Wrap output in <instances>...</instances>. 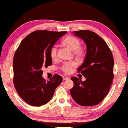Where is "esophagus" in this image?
Masks as SVG:
<instances>
[{"label": "esophagus", "mask_w": 128, "mask_h": 128, "mask_svg": "<svg viewBox=\"0 0 128 128\" xmlns=\"http://www.w3.org/2000/svg\"><path fill=\"white\" fill-rule=\"evenodd\" d=\"M68 79H69V78H68V77H65V78H63V80H68Z\"/></svg>", "instance_id": "34e87169"}]
</instances>
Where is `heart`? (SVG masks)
<instances>
[{
  "label": "heart",
  "mask_w": 128,
  "mask_h": 128,
  "mask_svg": "<svg viewBox=\"0 0 128 128\" xmlns=\"http://www.w3.org/2000/svg\"><path fill=\"white\" fill-rule=\"evenodd\" d=\"M62 45L65 48L73 50V54L75 57L78 59L83 58L85 54V50L83 46L80 45V40L76 36H68L64 37L61 42ZM50 56L53 60H56L58 58V49L55 46L52 47L50 50ZM77 65L75 61L65 63L61 66L60 69L64 73L71 72L73 68Z\"/></svg>",
  "instance_id": "obj_1"
}]
</instances>
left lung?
Wrapping results in <instances>:
<instances>
[{
    "instance_id": "obj_1",
    "label": "left lung",
    "mask_w": 128,
    "mask_h": 128,
    "mask_svg": "<svg viewBox=\"0 0 128 128\" xmlns=\"http://www.w3.org/2000/svg\"><path fill=\"white\" fill-rule=\"evenodd\" d=\"M86 44L87 54L78 72L86 80L72 77L74 86L70 90L73 100L82 106L98 104L107 95L114 78V58L109 46L98 35L89 30L74 31Z\"/></svg>"
}]
</instances>
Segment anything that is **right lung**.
Listing matches in <instances>:
<instances>
[{
	"label": "right lung",
	"instance_id": "obj_1",
	"mask_svg": "<svg viewBox=\"0 0 128 128\" xmlns=\"http://www.w3.org/2000/svg\"><path fill=\"white\" fill-rule=\"evenodd\" d=\"M66 31L38 30L21 42L13 58V83L20 97L32 106H40L53 97L62 78L55 74L50 80L42 78V69L52 64L50 50Z\"/></svg>",
	"mask_w": 128,
	"mask_h": 128
}]
</instances>
